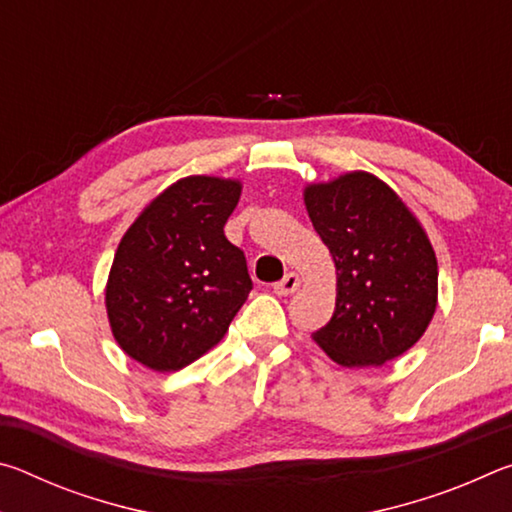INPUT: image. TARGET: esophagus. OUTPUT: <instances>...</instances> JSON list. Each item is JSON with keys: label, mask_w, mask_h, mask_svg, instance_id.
Wrapping results in <instances>:
<instances>
[{"label": "esophagus", "mask_w": 512, "mask_h": 512, "mask_svg": "<svg viewBox=\"0 0 512 512\" xmlns=\"http://www.w3.org/2000/svg\"><path fill=\"white\" fill-rule=\"evenodd\" d=\"M298 287H300L298 273H287L280 282L273 284V291L277 293V296H291V293L298 291Z\"/></svg>", "instance_id": "1"}]
</instances>
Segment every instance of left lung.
<instances>
[{
	"label": "left lung",
	"instance_id": "1",
	"mask_svg": "<svg viewBox=\"0 0 512 512\" xmlns=\"http://www.w3.org/2000/svg\"><path fill=\"white\" fill-rule=\"evenodd\" d=\"M336 266V307L314 341L348 368L381 366L415 345L436 311L438 262L391 187L354 171L305 189Z\"/></svg>",
	"mask_w": 512,
	"mask_h": 512
}]
</instances>
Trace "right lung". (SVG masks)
Instances as JSON below:
<instances>
[{
    "label": "right lung",
    "instance_id": "1",
    "mask_svg": "<svg viewBox=\"0 0 512 512\" xmlns=\"http://www.w3.org/2000/svg\"><path fill=\"white\" fill-rule=\"evenodd\" d=\"M239 196L237 180L189 176L128 228L106 289L112 334L128 357L180 370L228 332L253 289L244 250L223 232Z\"/></svg>",
    "mask_w": 512,
    "mask_h": 512
}]
</instances>
